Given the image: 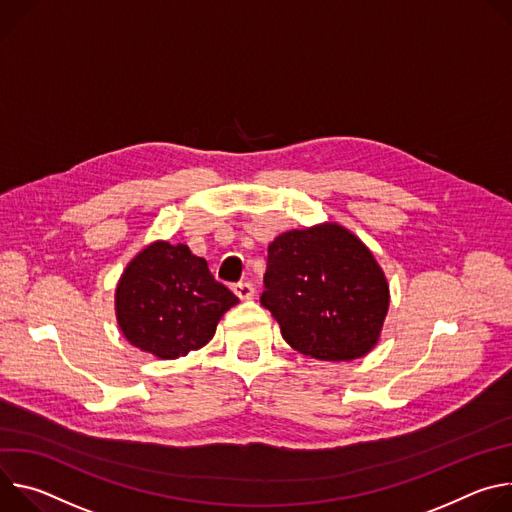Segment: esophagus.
I'll return each mask as SVG.
<instances>
[{
    "instance_id": "esophagus-1",
    "label": "esophagus",
    "mask_w": 512,
    "mask_h": 512,
    "mask_svg": "<svg viewBox=\"0 0 512 512\" xmlns=\"http://www.w3.org/2000/svg\"><path fill=\"white\" fill-rule=\"evenodd\" d=\"M234 293L242 299V301H246V299H252L254 297V285L252 282H236L234 285Z\"/></svg>"
}]
</instances>
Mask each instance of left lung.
Segmentation results:
<instances>
[{
  "label": "left lung",
  "instance_id": "obj_1",
  "mask_svg": "<svg viewBox=\"0 0 512 512\" xmlns=\"http://www.w3.org/2000/svg\"><path fill=\"white\" fill-rule=\"evenodd\" d=\"M260 303L297 352L348 362L378 342L388 285L354 234L337 223H323L282 234L268 246Z\"/></svg>",
  "mask_w": 512,
  "mask_h": 512
}]
</instances>
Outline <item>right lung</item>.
<instances>
[{"label":"right lung","mask_w":512,"mask_h":512,"mask_svg":"<svg viewBox=\"0 0 512 512\" xmlns=\"http://www.w3.org/2000/svg\"><path fill=\"white\" fill-rule=\"evenodd\" d=\"M240 299L185 244L154 242L126 268L116 291L128 342L162 360L203 348L221 315Z\"/></svg>","instance_id":"add662e5"}]
</instances>
